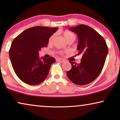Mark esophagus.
Listing matches in <instances>:
<instances>
[{
    "label": "esophagus",
    "instance_id": "obj_1",
    "mask_svg": "<svg viewBox=\"0 0 120 120\" xmlns=\"http://www.w3.org/2000/svg\"><path fill=\"white\" fill-rule=\"evenodd\" d=\"M56 60L57 62H62V63H63V62H65V60H63V59H62V58H57Z\"/></svg>",
    "mask_w": 120,
    "mask_h": 120
}]
</instances>
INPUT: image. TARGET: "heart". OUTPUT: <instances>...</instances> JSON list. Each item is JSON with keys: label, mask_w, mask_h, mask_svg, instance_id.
<instances>
[{"label": "heart", "mask_w": 120, "mask_h": 120, "mask_svg": "<svg viewBox=\"0 0 120 120\" xmlns=\"http://www.w3.org/2000/svg\"><path fill=\"white\" fill-rule=\"evenodd\" d=\"M63 36L64 37V38L65 40L67 41L69 40V39H73L74 41L75 40V38H76V37H75V35L73 33H72L71 32H69L68 30H65L63 32ZM54 37H55V35H52V36H51L50 38H49V43L51 44L53 40V39L54 38ZM60 55H63L64 52L62 51L60 52Z\"/></svg>", "instance_id": "1"}]
</instances>
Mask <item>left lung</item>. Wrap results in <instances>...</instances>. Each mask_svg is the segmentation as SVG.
I'll list each match as a JSON object with an SVG mask.
<instances>
[{
  "label": "left lung",
  "instance_id": "8db88e82",
  "mask_svg": "<svg viewBox=\"0 0 120 120\" xmlns=\"http://www.w3.org/2000/svg\"><path fill=\"white\" fill-rule=\"evenodd\" d=\"M78 36L79 55L82 56L80 63L69 61L71 69L67 72L72 82L78 85L88 84L101 74L104 65L108 47L103 38L92 28L85 24L69 28Z\"/></svg>",
  "mask_w": 120,
  "mask_h": 120
}]
</instances>
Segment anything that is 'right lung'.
Wrapping results in <instances>:
<instances>
[{"label": "right lung", "instance_id": "obj_1", "mask_svg": "<svg viewBox=\"0 0 120 120\" xmlns=\"http://www.w3.org/2000/svg\"><path fill=\"white\" fill-rule=\"evenodd\" d=\"M57 29L35 26L24 30L13 40L9 57L14 71L21 81L37 85L46 78L56 60L52 57L40 59L39 51L47 47L49 38Z\"/></svg>", "mask_w": 120, "mask_h": 120}]
</instances>
